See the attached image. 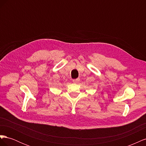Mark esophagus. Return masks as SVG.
<instances>
[{
    "instance_id": "esophagus-1",
    "label": "esophagus",
    "mask_w": 146,
    "mask_h": 146,
    "mask_svg": "<svg viewBox=\"0 0 146 146\" xmlns=\"http://www.w3.org/2000/svg\"><path fill=\"white\" fill-rule=\"evenodd\" d=\"M79 80H80V78H76V79H74V80H72V82L74 83H77Z\"/></svg>"
}]
</instances>
